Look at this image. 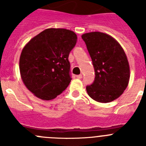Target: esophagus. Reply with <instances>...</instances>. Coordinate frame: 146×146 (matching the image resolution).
I'll return each mask as SVG.
<instances>
[{
  "instance_id": "obj_1",
  "label": "esophagus",
  "mask_w": 146,
  "mask_h": 146,
  "mask_svg": "<svg viewBox=\"0 0 146 146\" xmlns=\"http://www.w3.org/2000/svg\"><path fill=\"white\" fill-rule=\"evenodd\" d=\"M76 77H77V78H78V79H82V74H79V75H77Z\"/></svg>"
}]
</instances>
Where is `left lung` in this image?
I'll return each instance as SVG.
<instances>
[{"instance_id": "left-lung-1", "label": "left lung", "mask_w": 146, "mask_h": 146, "mask_svg": "<svg viewBox=\"0 0 146 146\" xmlns=\"http://www.w3.org/2000/svg\"><path fill=\"white\" fill-rule=\"evenodd\" d=\"M93 62L95 79L86 86L94 100L108 103L118 99L129 84V65L126 53L114 38L102 32L82 35Z\"/></svg>"}]
</instances>
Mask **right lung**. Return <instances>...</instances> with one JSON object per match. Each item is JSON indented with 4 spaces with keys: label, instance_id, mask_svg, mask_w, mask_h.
I'll return each instance as SVG.
<instances>
[{
    "label": "right lung",
    "instance_id": "1",
    "mask_svg": "<svg viewBox=\"0 0 146 146\" xmlns=\"http://www.w3.org/2000/svg\"><path fill=\"white\" fill-rule=\"evenodd\" d=\"M74 32L47 28L30 40L20 58V72L27 88L36 97L51 100L71 82L69 55L77 43Z\"/></svg>",
    "mask_w": 146,
    "mask_h": 146
}]
</instances>
